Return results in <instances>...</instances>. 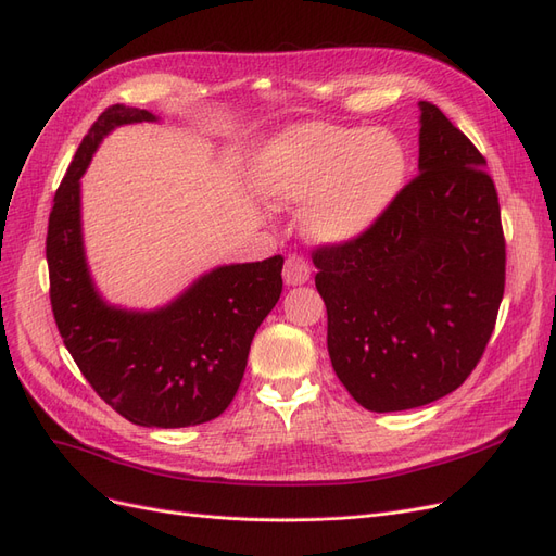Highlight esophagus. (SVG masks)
<instances>
[{
    "mask_svg": "<svg viewBox=\"0 0 556 556\" xmlns=\"http://www.w3.org/2000/svg\"><path fill=\"white\" fill-rule=\"evenodd\" d=\"M282 278L288 285H304L311 278V262L304 255H290L282 266Z\"/></svg>",
    "mask_w": 556,
    "mask_h": 556,
    "instance_id": "obj_1",
    "label": "esophagus"
}]
</instances>
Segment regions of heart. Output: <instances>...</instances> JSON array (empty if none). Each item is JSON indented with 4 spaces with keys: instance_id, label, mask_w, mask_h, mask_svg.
Returning a JSON list of instances; mask_svg holds the SVG:
<instances>
[{
    "instance_id": "obj_1",
    "label": "heart",
    "mask_w": 556,
    "mask_h": 556,
    "mask_svg": "<svg viewBox=\"0 0 556 556\" xmlns=\"http://www.w3.org/2000/svg\"><path fill=\"white\" fill-rule=\"evenodd\" d=\"M406 180V150L384 129L311 123L266 143L255 162L257 192L278 206L308 201L304 227L325 243L357 239Z\"/></svg>"
}]
</instances>
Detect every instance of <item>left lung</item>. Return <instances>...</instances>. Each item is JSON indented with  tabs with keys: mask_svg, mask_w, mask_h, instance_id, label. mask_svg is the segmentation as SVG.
Listing matches in <instances>:
<instances>
[{
	"mask_svg": "<svg viewBox=\"0 0 556 556\" xmlns=\"http://www.w3.org/2000/svg\"><path fill=\"white\" fill-rule=\"evenodd\" d=\"M419 111V174L357 239L311 252L333 371L376 413L457 390L484 355L506 290L484 157L439 106Z\"/></svg>",
	"mask_w": 556,
	"mask_h": 556,
	"instance_id": "obj_1",
	"label": "left lung"
}]
</instances>
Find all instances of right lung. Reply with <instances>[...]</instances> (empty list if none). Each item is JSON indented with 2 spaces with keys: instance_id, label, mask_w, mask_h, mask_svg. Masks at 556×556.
<instances>
[{
  "instance_id": "add662e5",
  "label": "right lung",
  "mask_w": 556,
  "mask_h": 556,
  "mask_svg": "<svg viewBox=\"0 0 556 556\" xmlns=\"http://www.w3.org/2000/svg\"><path fill=\"white\" fill-rule=\"evenodd\" d=\"M141 121L155 115L109 106L60 182L46 237L50 306L80 374L115 413L141 427H194L237 394L252 336L280 299L282 257L215 268L155 313L106 306L83 257L78 178L109 129Z\"/></svg>"
}]
</instances>
